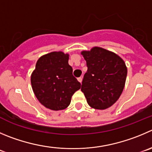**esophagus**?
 I'll return each instance as SVG.
<instances>
[{"mask_svg":"<svg viewBox=\"0 0 152 152\" xmlns=\"http://www.w3.org/2000/svg\"><path fill=\"white\" fill-rule=\"evenodd\" d=\"M77 80H78V81L80 82V83H81V82H82V77H78V78H77Z\"/></svg>","mask_w":152,"mask_h":152,"instance_id":"1","label":"esophagus"}]
</instances>
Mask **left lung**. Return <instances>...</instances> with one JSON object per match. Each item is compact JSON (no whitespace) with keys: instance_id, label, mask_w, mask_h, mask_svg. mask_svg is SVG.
<instances>
[{"instance_id":"obj_1","label":"left lung","mask_w":152,"mask_h":152,"mask_svg":"<svg viewBox=\"0 0 152 152\" xmlns=\"http://www.w3.org/2000/svg\"><path fill=\"white\" fill-rule=\"evenodd\" d=\"M81 54L88 67L81 86L88 104L96 110L110 107L125 87V63L116 53L100 47L82 50Z\"/></svg>"}]
</instances>
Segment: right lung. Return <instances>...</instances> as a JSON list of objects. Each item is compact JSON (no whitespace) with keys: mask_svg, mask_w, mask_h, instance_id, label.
<instances>
[{"mask_svg":"<svg viewBox=\"0 0 152 152\" xmlns=\"http://www.w3.org/2000/svg\"><path fill=\"white\" fill-rule=\"evenodd\" d=\"M69 53L53 51L42 56L30 76L33 91L44 107L61 110L70 104L73 94L80 89V82L72 75Z\"/></svg>","mask_w":152,"mask_h":152,"instance_id":"right-lung-1","label":"right lung"}]
</instances>
